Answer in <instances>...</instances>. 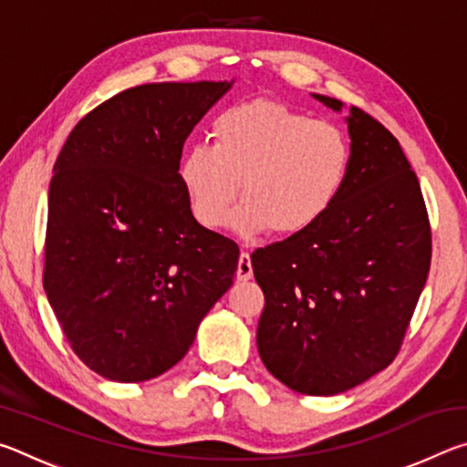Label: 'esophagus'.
I'll return each mask as SVG.
<instances>
[{"label":"esophagus","mask_w":467,"mask_h":467,"mask_svg":"<svg viewBox=\"0 0 467 467\" xmlns=\"http://www.w3.org/2000/svg\"><path fill=\"white\" fill-rule=\"evenodd\" d=\"M253 278V265H251V255L247 251L241 253L239 265H236V280L247 282Z\"/></svg>","instance_id":"esophagus-1"}]
</instances>
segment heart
Segmentation results:
<instances>
[{"label": "heart", "mask_w": 467, "mask_h": 467, "mask_svg": "<svg viewBox=\"0 0 467 467\" xmlns=\"http://www.w3.org/2000/svg\"><path fill=\"white\" fill-rule=\"evenodd\" d=\"M350 169V138L337 125L280 102L253 100L218 117L212 144L185 150L179 177L205 228L223 226L241 193L236 231H272L288 239L311 231L334 210Z\"/></svg>", "instance_id": "b5f03b06"}]
</instances>
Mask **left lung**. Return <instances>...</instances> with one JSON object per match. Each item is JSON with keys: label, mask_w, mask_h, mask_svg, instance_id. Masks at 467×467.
I'll use <instances>...</instances> for the list:
<instances>
[{"label": "left lung", "mask_w": 467, "mask_h": 467, "mask_svg": "<svg viewBox=\"0 0 467 467\" xmlns=\"http://www.w3.org/2000/svg\"><path fill=\"white\" fill-rule=\"evenodd\" d=\"M346 121L352 169L334 210L251 255L265 296L259 357L305 395L342 393L389 367L431 270L429 212L400 141L358 107Z\"/></svg>", "instance_id": "left-lung-1"}]
</instances>
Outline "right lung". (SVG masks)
<instances>
[{"mask_svg": "<svg viewBox=\"0 0 467 467\" xmlns=\"http://www.w3.org/2000/svg\"><path fill=\"white\" fill-rule=\"evenodd\" d=\"M233 82L128 88L78 121L49 185L43 286L86 367L119 383L162 375L231 288L239 247L192 214L183 144Z\"/></svg>", "mask_w": 467, "mask_h": 467, "instance_id": "add662e5", "label": "right lung"}]
</instances>
